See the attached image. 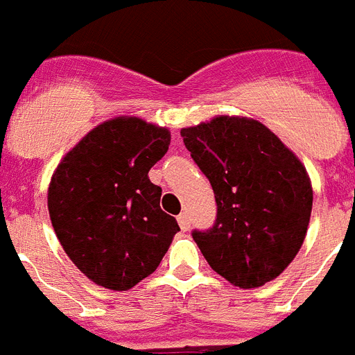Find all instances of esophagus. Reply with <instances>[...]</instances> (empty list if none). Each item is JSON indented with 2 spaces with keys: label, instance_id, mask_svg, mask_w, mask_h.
Returning <instances> with one entry per match:
<instances>
[{
  "label": "esophagus",
  "instance_id": "esophagus-1",
  "mask_svg": "<svg viewBox=\"0 0 355 355\" xmlns=\"http://www.w3.org/2000/svg\"><path fill=\"white\" fill-rule=\"evenodd\" d=\"M177 221H178V225H180L182 230L189 229V216H187V212H182V214H178Z\"/></svg>",
  "mask_w": 355,
  "mask_h": 355
}]
</instances>
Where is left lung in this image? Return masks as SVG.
<instances>
[{"mask_svg":"<svg viewBox=\"0 0 355 355\" xmlns=\"http://www.w3.org/2000/svg\"><path fill=\"white\" fill-rule=\"evenodd\" d=\"M180 135L218 205L212 229L193 230L209 266L243 289L277 279L309 227L313 187L304 164L250 118L218 116Z\"/></svg>","mask_w":355,"mask_h":355,"instance_id":"1","label":"left lung"}]
</instances>
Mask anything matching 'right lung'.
I'll return each instance as SVG.
<instances>
[{"mask_svg":"<svg viewBox=\"0 0 355 355\" xmlns=\"http://www.w3.org/2000/svg\"><path fill=\"white\" fill-rule=\"evenodd\" d=\"M168 128L114 118L66 153L48 187L51 225L67 257L94 284L126 291L152 275L173 236L162 189L148 171L168 152Z\"/></svg>","mask_w":355,"mask_h":355,"instance_id":"add662e5","label":"right lung"}]
</instances>
